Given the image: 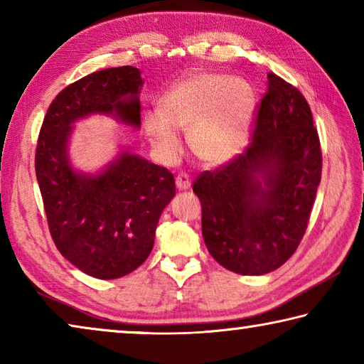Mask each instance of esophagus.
Returning a JSON list of instances; mask_svg holds the SVG:
<instances>
[{"label": "esophagus", "instance_id": "34e87169", "mask_svg": "<svg viewBox=\"0 0 364 364\" xmlns=\"http://www.w3.org/2000/svg\"><path fill=\"white\" fill-rule=\"evenodd\" d=\"M175 183H176V188L180 189V191H186V189L191 188V178H189V175H186V173H180V175H178Z\"/></svg>", "mask_w": 364, "mask_h": 364}]
</instances>
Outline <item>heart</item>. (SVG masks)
I'll return each mask as SVG.
<instances>
[{
  "label": "heart",
  "instance_id": "b5f03b06",
  "mask_svg": "<svg viewBox=\"0 0 364 364\" xmlns=\"http://www.w3.org/2000/svg\"><path fill=\"white\" fill-rule=\"evenodd\" d=\"M160 114L144 117V130L165 159L180 152L175 132H188L194 156L221 165L247 144L257 109V91L249 80L220 72H199L170 88L160 100Z\"/></svg>",
  "mask_w": 364,
  "mask_h": 364
}]
</instances>
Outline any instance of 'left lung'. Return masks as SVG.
<instances>
[{"label": "left lung", "instance_id": "left-lung-1", "mask_svg": "<svg viewBox=\"0 0 364 364\" xmlns=\"http://www.w3.org/2000/svg\"><path fill=\"white\" fill-rule=\"evenodd\" d=\"M321 167L310 106L295 86L269 72L247 149L193 184L210 255L244 276L284 264L305 234Z\"/></svg>", "mask_w": 364, "mask_h": 364}]
</instances>
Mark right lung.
I'll return each instance as SVG.
<instances>
[{"mask_svg": "<svg viewBox=\"0 0 364 364\" xmlns=\"http://www.w3.org/2000/svg\"><path fill=\"white\" fill-rule=\"evenodd\" d=\"M141 86L133 65L80 78L54 97L36 144V180L53 241L73 267L97 279L122 278L146 262L175 178L128 151L100 173H82L70 164L69 139L73 123L93 114L139 128Z\"/></svg>", "mask_w": 364, "mask_h": 364, "instance_id": "right-lung-1", "label": "right lung"}]
</instances>
